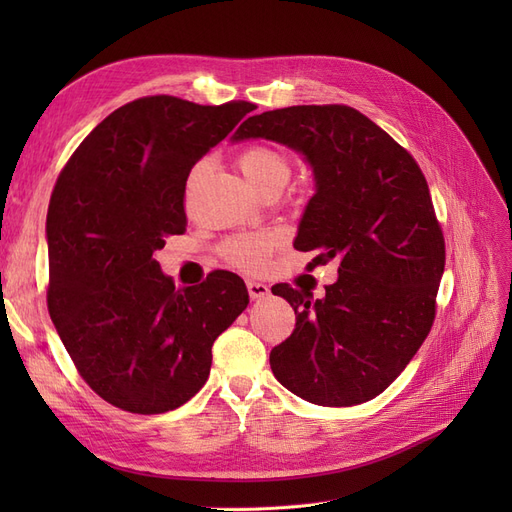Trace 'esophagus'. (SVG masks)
<instances>
[{"instance_id":"34e87169","label":"esophagus","mask_w":512,"mask_h":512,"mask_svg":"<svg viewBox=\"0 0 512 512\" xmlns=\"http://www.w3.org/2000/svg\"><path fill=\"white\" fill-rule=\"evenodd\" d=\"M247 292H250L252 299H265L271 290L267 284L256 282V280H247Z\"/></svg>"}]
</instances>
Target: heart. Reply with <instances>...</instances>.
Here are the masks:
<instances>
[{
    "label": "heart",
    "mask_w": 512,
    "mask_h": 512,
    "mask_svg": "<svg viewBox=\"0 0 512 512\" xmlns=\"http://www.w3.org/2000/svg\"><path fill=\"white\" fill-rule=\"evenodd\" d=\"M243 175L247 177L258 192H262L269 185H282L290 177V162L286 153L271 145H250L245 147L237 158ZM198 168L192 170L190 179H194ZM280 243V235L271 230H256V232H243L222 243V256L228 265L237 267L241 271H260L267 265L273 250Z\"/></svg>",
    "instance_id": "b5f03b06"
}]
</instances>
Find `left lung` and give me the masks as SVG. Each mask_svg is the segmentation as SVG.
Returning a JSON list of instances; mask_svg holds the SVG:
<instances>
[{
  "instance_id": "left-lung-1",
  "label": "left lung",
  "mask_w": 512,
  "mask_h": 512,
  "mask_svg": "<svg viewBox=\"0 0 512 512\" xmlns=\"http://www.w3.org/2000/svg\"><path fill=\"white\" fill-rule=\"evenodd\" d=\"M267 138L312 164L294 247L309 267L337 260L327 294L275 284L297 314L271 350L273 376L318 406H356L389 386L436 318L444 235L421 166L374 121L346 104H307L245 119L232 141Z\"/></svg>"
}]
</instances>
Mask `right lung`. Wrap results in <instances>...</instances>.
<instances>
[{
	"mask_svg": "<svg viewBox=\"0 0 512 512\" xmlns=\"http://www.w3.org/2000/svg\"><path fill=\"white\" fill-rule=\"evenodd\" d=\"M256 104L147 96L89 132L46 215V305L81 378L132 414L183 406L209 378L211 346L250 303L239 275L175 288L153 252L183 235L185 181Z\"/></svg>",
	"mask_w": 512,
	"mask_h": 512,
	"instance_id": "add662e5",
	"label": "right lung"
}]
</instances>
